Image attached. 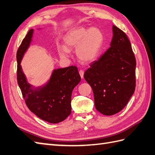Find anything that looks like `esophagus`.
Instances as JSON below:
<instances>
[{
  "instance_id": "esophagus-1",
  "label": "esophagus",
  "mask_w": 155,
  "mask_h": 155,
  "mask_svg": "<svg viewBox=\"0 0 155 155\" xmlns=\"http://www.w3.org/2000/svg\"><path fill=\"white\" fill-rule=\"evenodd\" d=\"M79 73H80V75L81 78H84V71L83 70H80L79 71Z\"/></svg>"
}]
</instances>
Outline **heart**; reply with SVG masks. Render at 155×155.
Wrapping results in <instances>:
<instances>
[{"instance_id":"obj_1","label":"heart","mask_w":155,"mask_h":155,"mask_svg":"<svg viewBox=\"0 0 155 155\" xmlns=\"http://www.w3.org/2000/svg\"><path fill=\"white\" fill-rule=\"evenodd\" d=\"M64 43L66 47H60L59 53L61 57L70 56V49L77 47L78 58L84 62H91L95 60L103 44V34L99 29L91 28H75L67 33Z\"/></svg>"}]
</instances>
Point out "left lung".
<instances>
[{"label": "left lung", "instance_id": "8db88e82", "mask_svg": "<svg viewBox=\"0 0 155 155\" xmlns=\"http://www.w3.org/2000/svg\"><path fill=\"white\" fill-rule=\"evenodd\" d=\"M110 47L84 73L91 87L97 110L114 115L126 106L136 84V60L130 41L122 30L113 25Z\"/></svg>", "mask_w": 155, "mask_h": 155}]
</instances>
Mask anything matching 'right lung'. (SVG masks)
Masks as SVG:
<instances>
[{
    "mask_svg": "<svg viewBox=\"0 0 155 155\" xmlns=\"http://www.w3.org/2000/svg\"><path fill=\"white\" fill-rule=\"evenodd\" d=\"M33 29H30L19 47L16 58L17 80L28 108L41 120L52 124L64 121L71 113V97L74 88L81 80L78 68L71 66L55 70L48 84L33 90L21 70V60L29 46Z\"/></svg>",
    "mask_w": 155,
    "mask_h": 155,
    "instance_id": "obj_1",
    "label": "right lung"
}]
</instances>
